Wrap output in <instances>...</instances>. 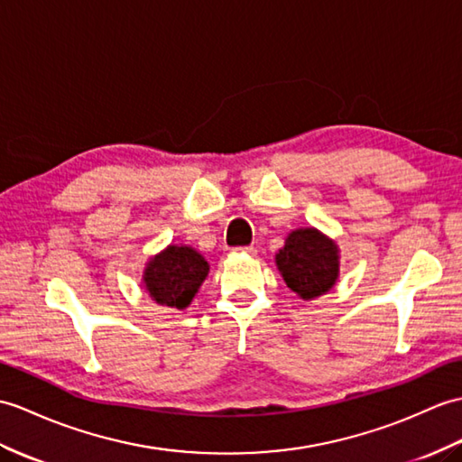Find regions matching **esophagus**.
<instances>
[{
    "instance_id": "obj_1",
    "label": "esophagus",
    "mask_w": 462,
    "mask_h": 462,
    "mask_svg": "<svg viewBox=\"0 0 462 462\" xmlns=\"http://www.w3.org/2000/svg\"><path fill=\"white\" fill-rule=\"evenodd\" d=\"M236 254H248V255H255L257 250L254 248V245H242V248H236L234 250Z\"/></svg>"
}]
</instances>
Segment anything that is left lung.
Returning a JSON list of instances; mask_svg holds the SVG:
<instances>
[{"label":"left lung","mask_w":462,"mask_h":462,"mask_svg":"<svg viewBox=\"0 0 462 462\" xmlns=\"http://www.w3.org/2000/svg\"><path fill=\"white\" fill-rule=\"evenodd\" d=\"M275 262L287 287H291L301 299L325 295L337 283V245L315 228L289 234L285 245L275 255Z\"/></svg>","instance_id":"left-lung-1"}]
</instances>
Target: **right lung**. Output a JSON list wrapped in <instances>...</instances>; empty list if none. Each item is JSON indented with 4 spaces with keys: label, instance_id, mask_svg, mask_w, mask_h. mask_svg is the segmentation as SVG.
Here are the masks:
<instances>
[{
    "label": "right lung",
    "instance_id": "1",
    "mask_svg": "<svg viewBox=\"0 0 462 462\" xmlns=\"http://www.w3.org/2000/svg\"><path fill=\"white\" fill-rule=\"evenodd\" d=\"M208 273L205 257L189 245H169L145 267L143 282L159 305L185 309Z\"/></svg>",
    "mask_w": 462,
    "mask_h": 462
}]
</instances>
